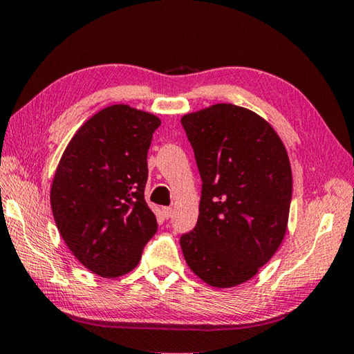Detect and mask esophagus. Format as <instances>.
I'll return each mask as SVG.
<instances>
[{"label":"esophagus","instance_id":"esophagus-1","mask_svg":"<svg viewBox=\"0 0 354 354\" xmlns=\"http://www.w3.org/2000/svg\"><path fill=\"white\" fill-rule=\"evenodd\" d=\"M162 215L169 220V218H171L173 215V209L171 207H162Z\"/></svg>","mask_w":354,"mask_h":354}]
</instances>
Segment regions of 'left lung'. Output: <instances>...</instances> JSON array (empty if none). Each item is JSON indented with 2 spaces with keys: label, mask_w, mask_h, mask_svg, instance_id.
Here are the masks:
<instances>
[{
  "label": "left lung",
  "mask_w": 354,
  "mask_h": 354,
  "mask_svg": "<svg viewBox=\"0 0 354 354\" xmlns=\"http://www.w3.org/2000/svg\"><path fill=\"white\" fill-rule=\"evenodd\" d=\"M181 124L203 181L196 226L179 240L184 259L210 286L241 285L286 232L292 175L285 145L265 119L232 104L185 114Z\"/></svg>",
  "instance_id": "1"
}]
</instances>
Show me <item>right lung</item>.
I'll return each mask as SVG.
<instances>
[{
    "label": "right lung",
    "mask_w": 354,
    "mask_h": 354,
    "mask_svg": "<svg viewBox=\"0 0 354 354\" xmlns=\"http://www.w3.org/2000/svg\"><path fill=\"white\" fill-rule=\"evenodd\" d=\"M159 125L150 113L108 106L79 128L57 167L50 187L57 229L75 259L100 277L136 268L158 230L144 190Z\"/></svg>",
    "instance_id": "right-lung-1"
}]
</instances>
